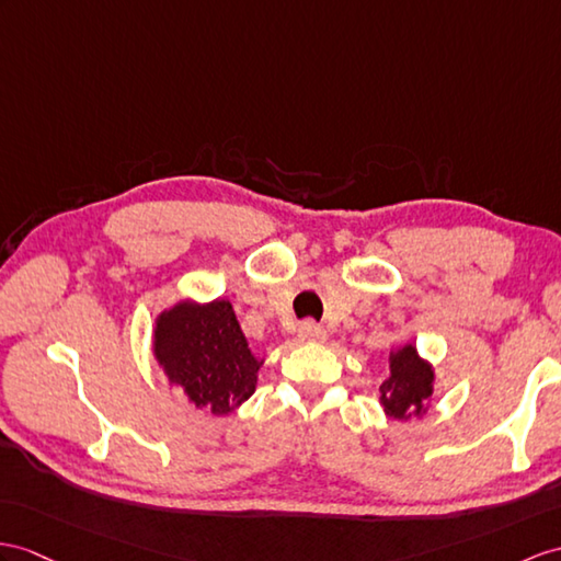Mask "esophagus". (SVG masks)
<instances>
[{
  "instance_id": "obj_1",
  "label": "esophagus",
  "mask_w": 561,
  "mask_h": 561,
  "mask_svg": "<svg viewBox=\"0 0 561 561\" xmlns=\"http://www.w3.org/2000/svg\"><path fill=\"white\" fill-rule=\"evenodd\" d=\"M297 335H299V340H307V343H321V340H325L323 325L313 323V321H302V323H299Z\"/></svg>"
}]
</instances>
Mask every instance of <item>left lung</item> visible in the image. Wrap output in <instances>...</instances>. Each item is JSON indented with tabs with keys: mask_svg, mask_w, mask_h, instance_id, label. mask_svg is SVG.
<instances>
[{
	"mask_svg": "<svg viewBox=\"0 0 561 561\" xmlns=\"http://www.w3.org/2000/svg\"><path fill=\"white\" fill-rule=\"evenodd\" d=\"M433 392V371L423 362L416 347L404 345L400 352L390 357V376L380 386V402L386 407V414L392 419H407L421 414Z\"/></svg>",
	"mask_w": 561,
	"mask_h": 561,
	"instance_id": "8db88e82",
	"label": "left lung"
}]
</instances>
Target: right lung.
<instances>
[{
	"mask_svg": "<svg viewBox=\"0 0 561 561\" xmlns=\"http://www.w3.org/2000/svg\"><path fill=\"white\" fill-rule=\"evenodd\" d=\"M154 352L171 383L216 416L233 412L254 392L259 362L226 299L204 307L181 302L163 311Z\"/></svg>",
	"mask_w": 561,
	"mask_h": 561,
	"instance_id": "right-lung-1",
	"label": "right lung"
}]
</instances>
